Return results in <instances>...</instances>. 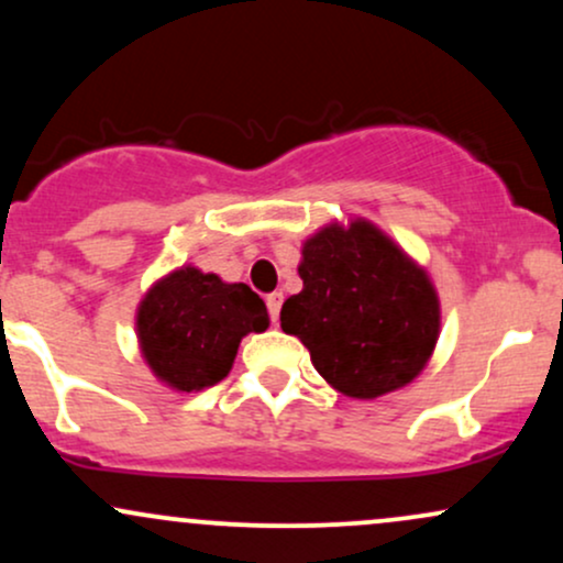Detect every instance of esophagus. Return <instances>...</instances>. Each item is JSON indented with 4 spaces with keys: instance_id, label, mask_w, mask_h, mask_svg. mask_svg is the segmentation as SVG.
Returning <instances> with one entry per match:
<instances>
[{
    "instance_id": "esophagus-1",
    "label": "esophagus",
    "mask_w": 563,
    "mask_h": 563,
    "mask_svg": "<svg viewBox=\"0 0 563 563\" xmlns=\"http://www.w3.org/2000/svg\"><path fill=\"white\" fill-rule=\"evenodd\" d=\"M280 307H283V294L280 290H275V294L267 296V309H269V318H273V322H277V318H280Z\"/></svg>"
}]
</instances>
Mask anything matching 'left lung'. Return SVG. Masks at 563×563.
<instances>
[{
  "label": "left lung",
  "mask_w": 563,
  "mask_h": 563,
  "mask_svg": "<svg viewBox=\"0 0 563 563\" xmlns=\"http://www.w3.org/2000/svg\"><path fill=\"white\" fill-rule=\"evenodd\" d=\"M303 288L280 328L309 349L314 371L346 397L402 389L439 339V299L426 269L376 224L354 219L314 232L301 249Z\"/></svg>",
  "instance_id": "obj_1"
}]
</instances>
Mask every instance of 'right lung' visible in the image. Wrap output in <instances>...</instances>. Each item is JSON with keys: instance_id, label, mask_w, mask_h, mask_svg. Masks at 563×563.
Instances as JSON below:
<instances>
[{"instance_id": "add662e5", "label": "right lung", "mask_w": 563, "mask_h": 563, "mask_svg": "<svg viewBox=\"0 0 563 563\" xmlns=\"http://www.w3.org/2000/svg\"><path fill=\"white\" fill-rule=\"evenodd\" d=\"M269 314L245 283L179 267L145 294L137 339L156 378L177 391H200L230 373L241 339L267 331Z\"/></svg>"}]
</instances>
